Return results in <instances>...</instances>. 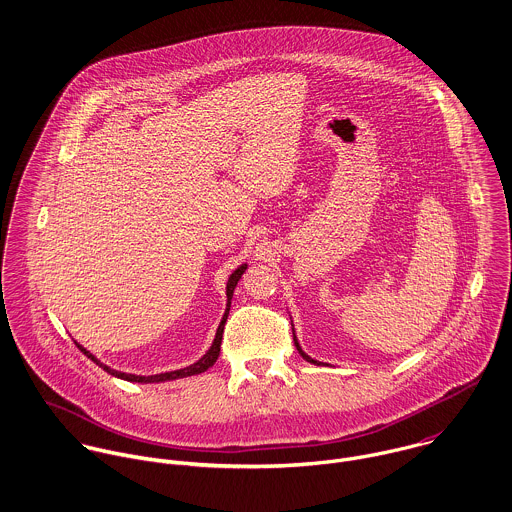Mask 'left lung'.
<instances>
[{
	"instance_id": "1",
	"label": "left lung",
	"mask_w": 512,
	"mask_h": 512,
	"mask_svg": "<svg viewBox=\"0 0 512 512\" xmlns=\"http://www.w3.org/2000/svg\"><path fill=\"white\" fill-rule=\"evenodd\" d=\"M292 331H293V343H295V349H297V351H299V355H301V357H303V359H305V361H307V363H313V365H321V363H319V361H315V359H311V357H309V355H307V353H305V351H303V349H301V345H299V341H297V337H295V329H293V325H292Z\"/></svg>"
}]
</instances>
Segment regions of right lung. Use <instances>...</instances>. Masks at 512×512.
<instances>
[{
	"label": "right lung",
	"instance_id": "add662e5",
	"mask_svg": "<svg viewBox=\"0 0 512 512\" xmlns=\"http://www.w3.org/2000/svg\"><path fill=\"white\" fill-rule=\"evenodd\" d=\"M248 264H242L238 266L230 276H228V282H226V309H224V315L220 319L219 327H217V333H215V339H213V345L209 347V351L199 359L195 361L193 365L185 366V368H177V370H169V372H159V374H151V376H142V374H130V372H122V370H114L104 363H100L90 351H86L82 345H78L76 341V347L80 349V353H84L92 363L104 368L108 374L116 376V378H122V380H128V382H142V384H153V382H167V380H177V378H185V376H193V374H201L205 370H209L211 366L217 363L220 353V343H222V331H224V323L228 319V311H230V299H232V293L234 288L238 284V280L242 278V274L246 272Z\"/></svg>",
	"mask_w": 512,
	"mask_h": 512
}]
</instances>
